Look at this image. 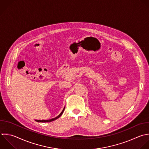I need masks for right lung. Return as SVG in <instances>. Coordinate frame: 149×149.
Segmentation results:
<instances>
[{"label":"right lung","mask_w":149,"mask_h":149,"mask_svg":"<svg viewBox=\"0 0 149 149\" xmlns=\"http://www.w3.org/2000/svg\"><path fill=\"white\" fill-rule=\"evenodd\" d=\"M64 110H65V107H64L63 109L62 110V111L61 112V113H60L58 116H56V117H55V118H52V119H48V120H37L36 121H37V122H49L54 121V120H55V119H56L59 118L62 115V114L63 113V112Z\"/></svg>","instance_id":"1"}]
</instances>
